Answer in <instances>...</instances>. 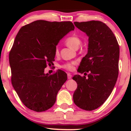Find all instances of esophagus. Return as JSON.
<instances>
[{
	"instance_id": "obj_1",
	"label": "esophagus",
	"mask_w": 131,
	"mask_h": 131,
	"mask_svg": "<svg viewBox=\"0 0 131 131\" xmlns=\"http://www.w3.org/2000/svg\"><path fill=\"white\" fill-rule=\"evenodd\" d=\"M72 78V76H71V74H70V73H67V78L68 79H70Z\"/></svg>"
}]
</instances>
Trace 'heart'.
<instances>
[{
	"label": "heart",
	"mask_w": 131,
	"mask_h": 131,
	"mask_svg": "<svg viewBox=\"0 0 131 131\" xmlns=\"http://www.w3.org/2000/svg\"><path fill=\"white\" fill-rule=\"evenodd\" d=\"M66 43L69 47L71 48V49H77L79 48L80 43H81V40L77 36L72 35L71 36L67 37V39L66 40ZM55 53L56 55H57L59 53V50L58 48H56V49H55ZM76 64H77L76 61L69 62L62 64L61 67L62 69L72 71L74 69V66Z\"/></svg>",
	"instance_id": "obj_1"
}]
</instances>
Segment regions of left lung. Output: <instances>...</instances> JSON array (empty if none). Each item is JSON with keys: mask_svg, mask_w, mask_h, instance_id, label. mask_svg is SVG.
Instances as JSON below:
<instances>
[{"mask_svg": "<svg viewBox=\"0 0 131 131\" xmlns=\"http://www.w3.org/2000/svg\"><path fill=\"white\" fill-rule=\"evenodd\" d=\"M75 26L89 37L88 51L82 58L73 79L78 83L73 101L79 108L92 111L103 105L112 93L119 74V46L116 37L105 23L100 21L74 22Z\"/></svg>", "mask_w": 131, "mask_h": 131, "instance_id": "1", "label": "left lung"}]
</instances>
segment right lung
<instances>
[{"label":"right lung","instance_id":"1","mask_svg":"<svg viewBox=\"0 0 131 131\" xmlns=\"http://www.w3.org/2000/svg\"><path fill=\"white\" fill-rule=\"evenodd\" d=\"M74 29L71 21L37 20L23 26L16 36L9 52L11 82L19 99L30 110L44 112L56 101L67 74L58 70L45 74L44 69L55 60L60 39Z\"/></svg>","mask_w":131,"mask_h":131}]
</instances>
